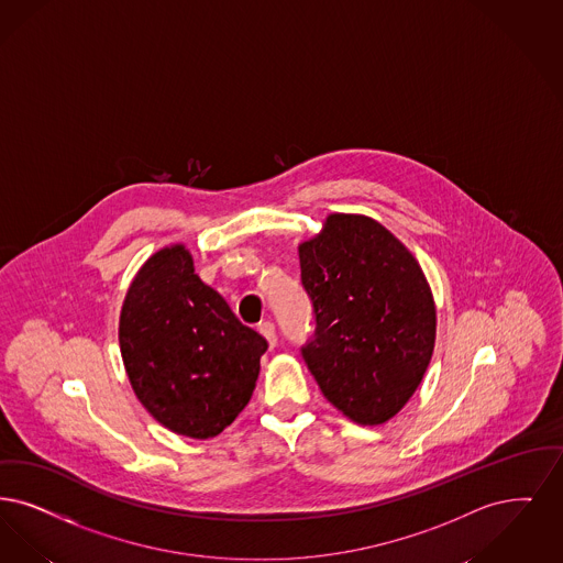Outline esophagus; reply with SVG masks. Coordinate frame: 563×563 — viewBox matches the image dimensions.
Listing matches in <instances>:
<instances>
[{
  "label": "esophagus",
  "instance_id": "1",
  "mask_svg": "<svg viewBox=\"0 0 563 563\" xmlns=\"http://www.w3.org/2000/svg\"><path fill=\"white\" fill-rule=\"evenodd\" d=\"M258 330H261V334L267 339V343H269L271 349L277 344V332H275V325L271 323V321H263L261 325H258Z\"/></svg>",
  "mask_w": 563,
  "mask_h": 563
}]
</instances>
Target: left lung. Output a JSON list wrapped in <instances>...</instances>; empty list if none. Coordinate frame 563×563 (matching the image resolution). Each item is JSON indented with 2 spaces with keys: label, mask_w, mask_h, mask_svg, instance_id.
<instances>
[{
  "label": "left lung",
  "mask_w": 563,
  "mask_h": 563,
  "mask_svg": "<svg viewBox=\"0 0 563 563\" xmlns=\"http://www.w3.org/2000/svg\"><path fill=\"white\" fill-rule=\"evenodd\" d=\"M316 334L302 357L323 397L383 424L415 395L435 346V302L412 252L380 222L330 214L298 245Z\"/></svg>",
  "instance_id": "8db88e82"
}]
</instances>
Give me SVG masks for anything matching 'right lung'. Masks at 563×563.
<instances>
[{"label": "right lung", "mask_w": 563, "mask_h": 563, "mask_svg": "<svg viewBox=\"0 0 563 563\" xmlns=\"http://www.w3.org/2000/svg\"><path fill=\"white\" fill-rule=\"evenodd\" d=\"M267 346L197 277L183 244L155 252L123 298L125 374L148 415L178 435L222 433L247 406Z\"/></svg>", "instance_id": "right-lung-1"}]
</instances>
